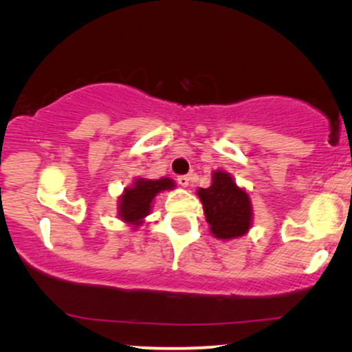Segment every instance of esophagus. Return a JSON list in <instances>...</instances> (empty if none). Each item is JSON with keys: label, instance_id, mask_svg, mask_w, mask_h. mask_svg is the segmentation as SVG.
<instances>
[{"label": "esophagus", "instance_id": "34e87169", "mask_svg": "<svg viewBox=\"0 0 352 352\" xmlns=\"http://www.w3.org/2000/svg\"><path fill=\"white\" fill-rule=\"evenodd\" d=\"M189 182H190V177L187 176V175H181V176H177V184H179V186H182V187H187V186H189Z\"/></svg>", "mask_w": 352, "mask_h": 352}]
</instances>
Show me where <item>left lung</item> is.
Here are the masks:
<instances>
[{"label": "left lung", "mask_w": 352, "mask_h": 352, "mask_svg": "<svg viewBox=\"0 0 352 352\" xmlns=\"http://www.w3.org/2000/svg\"><path fill=\"white\" fill-rule=\"evenodd\" d=\"M206 223L216 239H235L247 234L252 224V204L245 190L224 171H216L208 189H200Z\"/></svg>", "instance_id": "1"}]
</instances>
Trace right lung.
<instances>
[{
  "label": "right lung",
  "mask_w": 352,
  "mask_h": 352,
  "mask_svg": "<svg viewBox=\"0 0 352 352\" xmlns=\"http://www.w3.org/2000/svg\"><path fill=\"white\" fill-rule=\"evenodd\" d=\"M175 182L170 177H162V179H138L133 187L124 190L120 199V216L124 223L139 226L142 219L151 213V205L153 197L158 192L173 189Z\"/></svg>",
  "instance_id": "1"
}]
</instances>
